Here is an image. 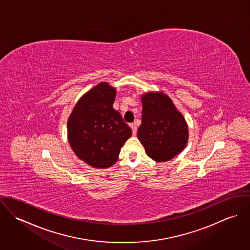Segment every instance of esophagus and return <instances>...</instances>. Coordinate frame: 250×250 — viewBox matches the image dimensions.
Instances as JSON below:
<instances>
[{"instance_id":"esophagus-1","label":"esophagus","mask_w":250,"mask_h":250,"mask_svg":"<svg viewBox=\"0 0 250 250\" xmlns=\"http://www.w3.org/2000/svg\"><path fill=\"white\" fill-rule=\"evenodd\" d=\"M130 127L132 128V131H133V135L135 136L136 134H137V125L136 124H134V123H132V124H130Z\"/></svg>"}]
</instances>
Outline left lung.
<instances>
[{"label":"left lung","mask_w":250,"mask_h":250,"mask_svg":"<svg viewBox=\"0 0 250 250\" xmlns=\"http://www.w3.org/2000/svg\"><path fill=\"white\" fill-rule=\"evenodd\" d=\"M142 103L138 138L147 156L159 163L173 159L188 143V130L184 116L163 92L143 94Z\"/></svg>","instance_id":"1"}]
</instances>
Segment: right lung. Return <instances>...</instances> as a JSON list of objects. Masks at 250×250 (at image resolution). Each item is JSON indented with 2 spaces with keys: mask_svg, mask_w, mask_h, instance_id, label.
<instances>
[{
  "mask_svg": "<svg viewBox=\"0 0 250 250\" xmlns=\"http://www.w3.org/2000/svg\"><path fill=\"white\" fill-rule=\"evenodd\" d=\"M116 90L100 83L81 97L67 121V135L74 153L85 164L107 168L118 160L132 129L112 105Z\"/></svg>",
  "mask_w": 250,
  "mask_h": 250,
  "instance_id": "right-lung-1",
  "label": "right lung"
}]
</instances>
